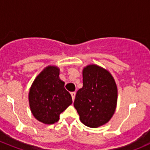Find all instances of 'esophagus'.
<instances>
[{
    "label": "esophagus",
    "instance_id": "1",
    "mask_svg": "<svg viewBox=\"0 0 150 150\" xmlns=\"http://www.w3.org/2000/svg\"><path fill=\"white\" fill-rule=\"evenodd\" d=\"M75 94H76V93H75V92H71V96H72V100H75Z\"/></svg>",
    "mask_w": 150,
    "mask_h": 150
}]
</instances>
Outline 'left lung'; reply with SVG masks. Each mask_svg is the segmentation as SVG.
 I'll list each match as a JSON object with an SVG mask.
<instances>
[{"mask_svg": "<svg viewBox=\"0 0 150 150\" xmlns=\"http://www.w3.org/2000/svg\"><path fill=\"white\" fill-rule=\"evenodd\" d=\"M117 89L110 72L92 64L83 69V87L77 92L74 107L84 125L97 128L112 117L117 105Z\"/></svg>", "mask_w": 150, "mask_h": 150, "instance_id": "1", "label": "left lung"}]
</instances>
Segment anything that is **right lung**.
<instances>
[{"instance_id": "1", "label": "right lung", "mask_w": 150, "mask_h": 150, "mask_svg": "<svg viewBox=\"0 0 150 150\" xmlns=\"http://www.w3.org/2000/svg\"><path fill=\"white\" fill-rule=\"evenodd\" d=\"M57 67H46L35 79L29 93L31 112L38 121L52 124L60 114L72 104L71 95L64 88Z\"/></svg>"}]
</instances>
